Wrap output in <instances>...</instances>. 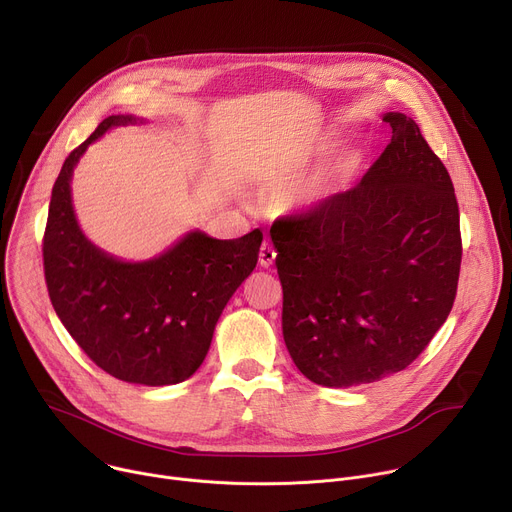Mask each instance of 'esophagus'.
<instances>
[{"label":"esophagus","mask_w":512,"mask_h":512,"mask_svg":"<svg viewBox=\"0 0 512 512\" xmlns=\"http://www.w3.org/2000/svg\"><path fill=\"white\" fill-rule=\"evenodd\" d=\"M275 249L269 245V243H263L261 249H259V263L261 267H271L273 261H275Z\"/></svg>","instance_id":"obj_1"}]
</instances>
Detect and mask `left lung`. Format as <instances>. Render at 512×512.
Instances as JSON below:
<instances>
[{
  "label": "left lung",
  "instance_id": "left-lung-1",
  "mask_svg": "<svg viewBox=\"0 0 512 512\" xmlns=\"http://www.w3.org/2000/svg\"><path fill=\"white\" fill-rule=\"evenodd\" d=\"M392 141L347 192L275 220L282 329L320 386L378 382L408 367L447 320L459 280L451 177L418 124L384 114Z\"/></svg>",
  "mask_w": 512,
  "mask_h": 512
}]
</instances>
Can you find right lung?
<instances>
[{
	"mask_svg": "<svg viewBox=\"0 0 512 512\" xmlns=\"http://www.w3.org/2000/svg\"><path fill=\"white\" fill-rule=\"evenodd\" d=\"M136 122L108 116L65 159L42 239L44 280L65 329L106 374L171 386L202 365L226 302L257 265L263 235L253 230L220 241L194 230L141 263L120 261L87 241L71 204L73 169L108 128Z\"/></svg>",
	"mask_w": 512,
	"mask_h": 512,
	"instance_id": "1",
	"label": "right lung"
}]
</instances>
